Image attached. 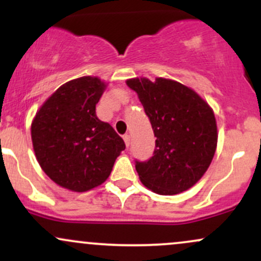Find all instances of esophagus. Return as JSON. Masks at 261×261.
Here are the masks:
<instances>
[{"mask_svg":"<svg viewBox=\"0 0 261 261\" xmlns=\"http://www.w3.org/2000/svg\"><path fill=\"white\" fill-rule=\"evenodd\" d=\"M122 137H124V141H125V145H126L127 146V147H128V146H130V142H131V137H130V135H124V136H122Z\"/></svg>","mask_w":261,"mask_h":261,"instance_id":"esophagus-1","label":"esophagus"}]
</instances>
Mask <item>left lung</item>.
I'll return each mask as SVG.
<instances>
[{
	"label": "left lung",
	"mask_w": 261,
	"mask_h": 261,
	"mask_svg": "<svg viewBox=\"0 0 261 261\" xmlns=\"http://www.w3.org/2000/svg\"><path fill=\"white\" fill-rule=\"evenodd\" d=\"M151 121L153 155L136 161L142 184L160 195H174L193 187L205 174L217 146L216 119L205 100L176 81L127 80Z\"/></svg>",
	"instance_id": "left-lung-1"
}]
</instances>
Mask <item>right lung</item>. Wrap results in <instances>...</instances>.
<instances>
[{"label":"right lung","mask_w":261,"mask_h":261,"mask_svg":"<svg viewBox=\"0 0 261 261\" xmlns=\"http://www.w3.org/2000/svg\"><path fill=\"white\" fill-rule=\"evenodd\" d=\"M106 89L98 77L62 85L32 122V141L45 174L60 187L82 191L103 184L125 149L112 125L99 120L95 106Z\"/></svg>","instance_id":"add662e5"}]
</instances>
